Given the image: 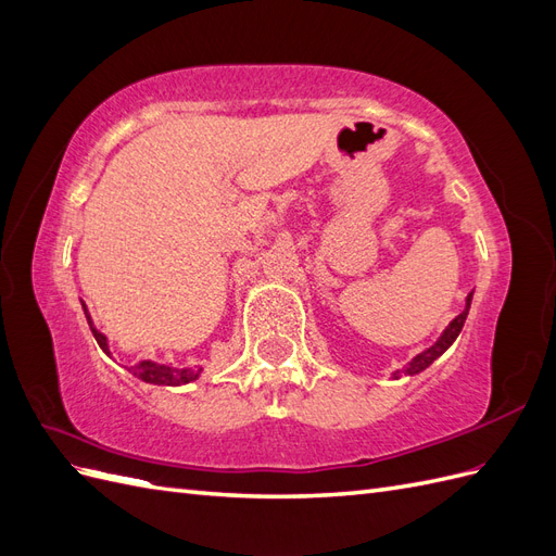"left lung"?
<instances>
[{
	"mask_svg": "<svg viewBox=\"0 0 556 556\" xmlns=\"http://www.w3.org/2000/svg\"><path fill=\"white\" fill-rule=\"evenodd\" d=\"M470 301H473V292H470L468 296H466V306H464V311L452 319V323L443 329V333L439 336V341H435L433 345H429L427 350H422L419 352V355H415L406 366L403 368H396V371L392 374V378H401V376H417V374H422L425 368H429L435 359H439L443 352L457 341V336H459V331H462V327H464V323H466V317H468V311H470Z\"/></svg>",
	"mask_w": 556,
	"mask_h": 556,
	"instance_id": "left-lung-1",
	"label": "left lung"
}]
</instances>
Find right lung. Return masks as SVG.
<instances>
[{
    "mask_svg": "<svg viewBox=\"0 0 556 556\" xmlns=\"http://www.w3.org/2000/svg\"><path fill=\"white\" fill-rule=\"evenodd\" d=\"M80 306H83V313H86V319H88V325H90V331H92V336H94V341H97V343H99V348H102V350L106 352V355L111 357L109 339H106V336H104L102 331H99V329L94 327L92 317H90V311H88V306H86V304H83V301H80ZM127 371H129L134 378H139V380L150 382V384H160V387H180V384H188V382L199 380V376L204 374V368H201V366H182V368H178V366H174L172 362L143 359V362H139V364L129 366Z\"/></svg>",
    "mask_w": 556,
    "mask_h": 556,
    "instance_id": "1",
    "label": "right lung"
}]
</instances>
